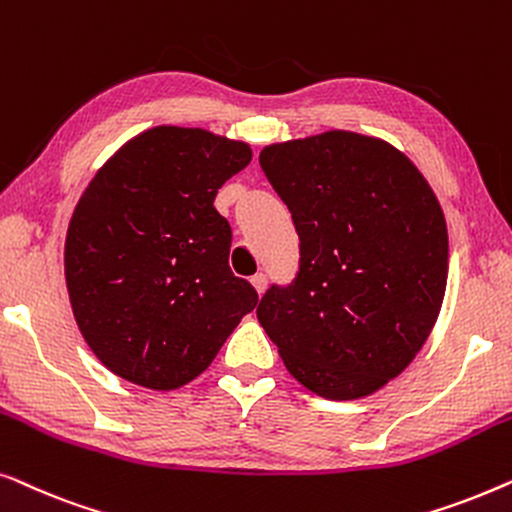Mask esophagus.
Instances as JSON below:
<instances>
[{"mask_svg":"<svg viewBox=\"0 0 512 512\" xmlns=\"http://www.w3.org/2000/svg\"><path fill=\"white\" fill-rule=\"evenodd\" d=\"M251 284H254V289H256L258 296H263V293H265V286H268V277H265L263 272H258V275L251 277Z\"/></svg>","mask_w":512,"mask_h":512,"instance_id":"esophagus-1","label":"esophagus"}]
</instances>
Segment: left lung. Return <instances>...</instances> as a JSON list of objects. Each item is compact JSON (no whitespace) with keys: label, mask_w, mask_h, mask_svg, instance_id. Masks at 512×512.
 I'll list each match as a JSON object with an SVG mask.
<instances>
[{"label":"left lung","mask_w":512,"mask_h":512,"mask_svg":"<svg viewBox=\"0 0 512 512\" xmlns=\"http://www.w3.org/2000/svg\"><path fill=\"white\" fill-rule=\"evenodd\" d=\"M300 237V272L258 303L284 366L312 394L354 401L424 347L447 286V223L417 165L349 130L268 144L258 156Z\"/></svg>","instance_id":"1"}]
</instances>
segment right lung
Here are the masks:
<instances>
[{
  "mask_svg": "<svg viewBox=\"0 0 512 512\" xmlns=\"http://www.w3.org/2000/svg\"><path fill=\"white\" fill-rule=\"evenodd\" d=\"M251 146L205 128L156 125L104 163L76 205L65 279L76 326L111 373L174 391L205 373L258 303L228 268L216 191Z\"/></svg>",
  "mask_w": 512,
  "mask_h": 512,
  "instance_id": "obj_1",
  "label": "right lung"
}]
</instances>
